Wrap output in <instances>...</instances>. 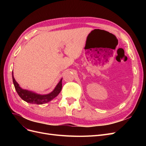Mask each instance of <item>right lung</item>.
Segmentation results:
<instances>
[{"label": "right lung", "instance_id": "obj_1", "mask_svg": "<svg viewBox=\"0 0 146 146\" xmlns=\"http://www.w3.org/2000/svg\"><path fill=\"white\" fill-rule=\"evenodd\" d=\"M12 78H13V84H14L15 90L17 92V94H18V95L20 96V98L24 101L30 104H38V105L46 104L58 96L60 92H61V89H62V83H61V82H62V78H61L60 81L59 82V83H58V85H57L55 87V90L52 92H50V94H47V95L36 94L34 93V92L22 89V88L19 86V84L17 83L15 80L14 77H13V71H12Z\"/></svg>", "mask_w": 146, "mask_h": 146}]
</instances>
